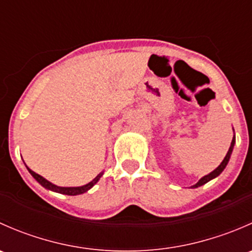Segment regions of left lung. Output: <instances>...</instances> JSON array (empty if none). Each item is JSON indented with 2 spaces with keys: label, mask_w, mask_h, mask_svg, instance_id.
<instances>
[{
  "label": "left lung",
  "mask_w": 252,
  "mask_h": 252,
  "mask_svg": "<svg viewBox=\"0 0 252 252\" xmlns=\"http://www.w3.org/2000/svg\"><path fill=\"white\" fill-rule=\"evenodd\" d=\"M234 144H235V136H234V138H233V140H232V144H230V147H229V150H228L227 155H225V157H224V159H223V161H222V163H220V166H218L217 168L215 169V171H213V172H211L210 174H207V175H205V177H202L201 179H200L199 182H197L196 184H195L194 187H192V188L201 187V185L206 184V183H207V182H210L211 179H213V178L218 177V175H220V173H222V172H223V169H224V168H225V166H227L228 161H229V158H230V155H232V151H233V147H234Z\"/></svg>",
  "instance_id": "obj_1"
}]
</instances>
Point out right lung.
I'll return each instance as SVG.
<instances>
[{
  "label": "right lung",
  "instance_id": "obj_1",
  "mask_svg": "<svg viewBox=\"0 0 252 252\" xmlns=\"http://www.w3.org/2000/svg\"><path fill=\"white\" fill-rule=\"evenodd\" d=\"M28 171L30 172V174H32V177H34L35 179H36L37 182H39L44 188H46V189H48V190H52V191L60 192V194H64V195H79V194H83V192H86L89 189H91V188H93L94 185L98 182V179H100L101 175H102V174H98L97 177L93 180V182H90L89 184H86V185H83V187L62 188V187H57V185L52 184V183H50L48 180L45 179V178H42L41 175H39V174L35 173V172H32L30 168H28Z\"/></svg>",
  "mask_w": 252,
  "mask_h": 252
}]
</instances>
